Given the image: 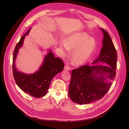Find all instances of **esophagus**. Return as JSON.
<instances>
[{
	"mask_svg": "<svg viewBox=\"0 0 129 129\" xmlns=\"http://www.w3.org/2000/svg\"><path fill=\"white\" fill-rule=\"evenodd\" d=\"M64 70L66 71H70L71 70L70 67L68 66V65H65L64 67Z\"/></svg>",
	"mask_w": 129,
	"mask_h": 129,
	"instance_id": "1",
	"label": "esophagus"
}]
</instances>
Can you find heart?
<instances>
[{
  "mask_svg": "<svg viewBox=\"0 0 129 129\" xmlns=\"http://www.w3.org/2000/svg\"><path fill=\"white\" fill-rule=\"evenodd\" d=\"M96 41L85 32H78L72 35L61 47L66 52L74 50L72 55V63L75 65L86 63L96 47Z\"/></svg>",
  "mask_w": 129,
  "mask_h": 129,
  "instance_id": "obj_1",
  "label": "heart"
}]
</instances>
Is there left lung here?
I'll return each mask as SVG.
<instances>
[{"instance_id": "obj_1", "label": "left lung", "mask_w": 129, "mask_h": 129, "mask_svg": "<svg viewBox=\"0 0 129 129\" xmlns=\"http://www.w3.org/2000/svg\"><path fill=\"white\" fill-rule=\"evenodd\" d=\"M100 29L104 34L103 46L99 56L92 64L100 62L108 65H83L72 71L69 95L73 102L80 105L102 98L110 89L111 81L116 77V50L108 33Z\"/></svg>"}]
</instances>
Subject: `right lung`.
<instances>
[{
    "mask_svg": "<svg viewBox=\"0 0 129 129\" xmlns=\"http://www.w3.org/2000/svg\"><path fill=\"white\" fill-rule=\"evenodd\" d=\"M31 28L20 38L13 54V75L18 87L25 93L36 98L44 96L53 77L64 69V62L60 58L55 57L50 50L45 56L42 65L33 74H26L19 72L16 67L15 60L19 49L22 46L25 36L28 35Z\"/></svg>",
    "mask_w": 129,
    "mask_h": 129,
    "instance_id": "obj_1",
    "label": "right lung"
}]
</instances>
